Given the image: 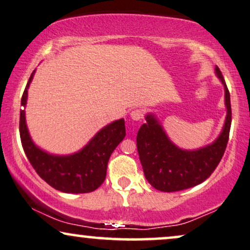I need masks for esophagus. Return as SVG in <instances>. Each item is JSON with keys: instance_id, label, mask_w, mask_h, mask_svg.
Listing matches in <instances>:
<instances>
[{"instance_id": "34e87169", "label": "esophagus", "mask_w": 250, "mask_h": 250, "mask_svg": "<svg viewBox=\"0 0 250 250\" xmlns=\"http://www.w3.org/2000/svg\"><path fill=\"white\" fill-rule=\"evenodd\" d=\"M130 116L132 120H135V121H142V119L144 118V113L142 109L136 108L130 113Z\"/></svg>"}]
</instances>
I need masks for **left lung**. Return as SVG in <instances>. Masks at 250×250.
<instances>
[{
	"label": "left lung",
	"instance_id": "obj_1",
	"mask_svg": "<svg viewBox=\"0 0 250 250\" xmlns=\"http://www.w3.org/2000/svg\"><path fill=\"white\" fill-rule=\"evenodd\" d=\"M216 74L225 87L226 121L219 137L208 146L196 151L176 147L152 115L137 132V150L144 175L153 188L160 191H180L200 185L212 174L225 152L229 137L232 109L229 91L220 69Z\"/></svg>",
	"mask_w": 250,
	"mask_h": 250
}]
</instances>
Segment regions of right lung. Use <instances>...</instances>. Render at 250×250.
<instances>
[{
  "instance_id": "add662e5",
  "label": "right lung",
  "mask_w": 250,
  "mask_h": 250,
  "mask_svg": "<svg viewBox=\"0 0 250 250\" xmlns=\"http://www.w3.org/2000/svg\"><path fill=\"white\" fill-rule=\"evenodd\" d=\"M34 71L25 87L21 105H26L27 88ZM20 134L24 152L38 175L56 190L84 194L96 190L106 179L109 157L125 136V120H118L103 128L80 152L67 157L52 156L37 147L28 135L25 112L21 110Z\"/></svg>"
}]
</instances>
